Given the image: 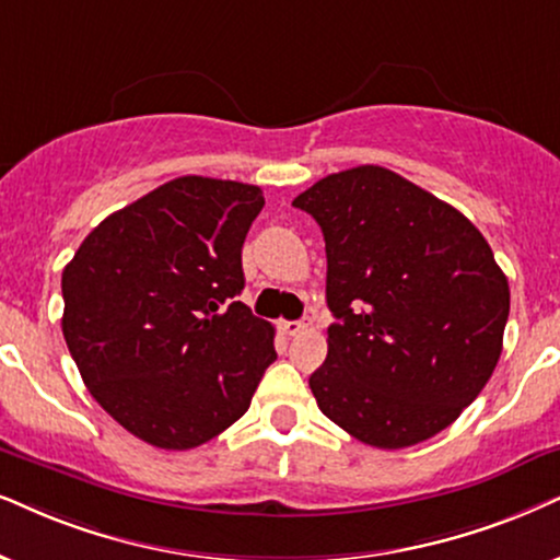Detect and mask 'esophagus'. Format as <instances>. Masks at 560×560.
Instances as JSON below:
<instances>
[{"instance_id": "1", "label": "esophagus", "mask_w": 560, "mask_h": 560, "mask_svg": "<svg viewBox=\"0 0 560 560\" xmlns=\"http://www.w3.org/2000/svg\"><path fill=\"white\" fill-rule=\"evenodd\" d=\"M279 328H281V332H284V336H300V332L307 328V325L300 323V320H284L279 325Z\"/></svg>"}]
</instances>
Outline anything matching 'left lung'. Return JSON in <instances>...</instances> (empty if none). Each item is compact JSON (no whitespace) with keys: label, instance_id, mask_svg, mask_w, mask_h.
Instances as JSON below:
<instances>
[{"label":"left lung","instance_id":"1","mask_svg":"<svg viewBox=\"0 0 560 560\" xmlns=\"http://www.w3.org/2000/svg\"><path fill=\"white\" fill-rule=\"evenodd\" d=\"M320 224L336 323L310 377L317 408L359 442H427L478 398L504 343L509 281L468 217L380 165L294 198Z\"/></svg>","mask_w":560,"mask_h":560}]
</instances>
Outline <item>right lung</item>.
<instances>
[{
    "instance_id": "obj_1",
    "label": "right lung",
    "mask_w": 560,
    "mask_h": 560,
    "mask_svg": "<svg viewBox=\"0 0 560 560\" xmlns=\"http://www.w3.org/2000/svg\"><path fill=\"white\" fill-rule=\"evenodd\" d=\"M258 186L183 175L113 211L61 273L67 338L92 398L160 450H194L250 408L273 325L235 296Z\"/></svg>"
}]
</instances>
